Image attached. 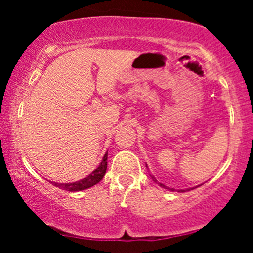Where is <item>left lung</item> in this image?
Wrapping results in <instances>:
<instances>
[{
  "label": "left lung",
  "instance_id": "8db88e82",
  "mask_svg": "<svg viewBox=\"0 0 253 253\" xmlns=\"http://www.w3.org/2000/svg\"><path fill=\"white\" fill-rule=\"evenodd\" d=\"M146 167H147V165H146ZM151 177H152V179H153V181L157 182V179L155 178V177H153V176H151ZM158 184L161 185L162 188H164V189H169V190H171V191H175V189H173V188H168L167 185H164V184H163V183H158ZM191 189H194V188H190V189H187V190H191ZM178 191H181V193H184L185 190H184V189H181V190H178Z\"/></svg>",
  "mask_w": 253,
  "mask_h": 253
}]
</instances>
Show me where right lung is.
Masks as SVG:
<instances>
[{"instance_id":"1","label":"right lung","mask_w":253,"mask_h":253,"mask_svg":"<svg viewBox=\"0 0 253 253\" xmlns=\"http://www.w3.org/2000/svg\"><path fill=\"white\" fill-rule=\"evenodd\" d=\"M107 158H108V153H104L102 162H101L100 165L92 171L90 175H88L85 178L80 179L77 182H72V183H57V182H51L53 183V185L60 188V189L68 190V191H80V190H84L88 189V188L94 187L95 184H97L101 179L103 178V176L106 175V170H107Z\"/></svg>"}]
</instances>
